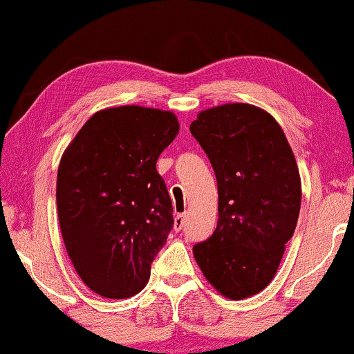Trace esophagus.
<instances>
[{
    "label": "esophagus",
    "instance_id": "esophagus-1",
    "mask_svg": "<svg viewBox=\"0 0 354 354\" xmlns=\"http://www.w3.org/2000/svg\"><path fill=\"white\" fill-rule=\"evenodd\" d=\"M185 219H186L185 214H176V216H174V231H178V232L181 231L183 225H185Z\"/></svg>",
    "mask_w": 354,
    "mask_h": 354
}]
</instances>
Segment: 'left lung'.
Returning a JSON list of instances; mask_svg holds the SVG:
<instances>
[{
	"label": "left lung",
	"mask_w": 354,
	"mask_h": 354,
	"mask_svg": "<svg viewBox=\"0 0 354 354\" xmlns=\"http://www.w3.org/2000/svg\"><path fill=\"white\" fill-rule=\"evenodd\" d=\"M189 130L211 161L219 194L218 227L193 247L194 259L219 293L247 299L272 282L295 232L299 166L275 118L254 105L207 109Z\"/></svg>",
	"instance_id": "1"
}]
</instances>
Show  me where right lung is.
<instances>
[{"label": "right lung", "instance_id": "add662e5", "mask_svg": "<svg viewBox=\"0 0 354 354\" xmlns=\"http://www.w3.org/2000/svg\"><path fill=\"white\" fill-rule=\"evenodd\" d=\"M178 131L171 112L123 105L93 113L64 151L62 239L82 282L102 297L129 299L150 279L174 224L156 160Z\"/></svg>", "mask_w": 354, "mask_h": 354}]
</instances>
